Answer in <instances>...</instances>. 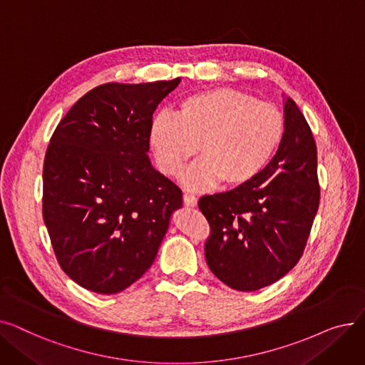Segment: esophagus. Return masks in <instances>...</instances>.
I'll return each instance as SVG.
<instances>
[{
  "label": "esophagus",
  "mask_w": 365,
  "mask_h": 365,
  "mask_svg": "<svg viewBox=\"0 0 365 365\" xmlns=\"http://www.w3.org/2000/svg\"><path fill=\"white\" fill-rule=\"evenodd\" d=\"M183 202H185V205H186V207H197L198 200H197V197H195V195L185 194V195H183Z\"/></svg>",
  "instance_id": "esophagus-1"
}]
</instances>
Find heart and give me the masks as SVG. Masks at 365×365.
Returning <instances> with one entry per match:
<instances>
[{"label":"heart","instance_id":"heart-1","mask_svg":"<svg viewBox=\"0 0 365 365\" xmlns=\"http://www.w3.org/2000/svg\"><path fill=\"white\" fill-rule=\"evenodd\" d=\"M285 136L282 112L234 88H212L179 102L175 117L153 118L149 142L160 168L178 176L200 148L202 157L182 178L189 189L220 182L235 189L256 180L271 164Z\"/></svg>","mask_w":365,"mask_h":365}]
</instances>
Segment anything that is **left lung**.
Wrapping results in <instances>:
<instances>
[{"instance_id": "left-lung-1", "label": "left lung", "mask_w": 365, "mask_h": 365, "mask_svg": "<svg viewBox=\"0 0 365 365\" xmlns=\"http://www.w3.org/2000/svg\"><path fill=\"white\" fill-rule=\"evenodd\" d=\"M284 120L282 145L256 180L198 201L212 229L204 245L207 264L234 290L256 292L289 274L318 212L317 145L290 98Z\"/></svg>"}]
</instances>
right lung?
<instances>
[{"instance_id": "right-lung-1", "label": "right lung", "mask_w": 365, "mask_h": 365, "mask_svg": "<svg viewBox=\"0 0 365 365\" xmlns=\"http://www.w3.org/2000/svg\"><path fill=\"white\" fill-rule=\"evenodd\" d=\"M180 78L108 83L57 124L43 168V217L63 272L115 294L153 263L182 190L148 157L152 115Z\"/></svg>"}]
</instances>
